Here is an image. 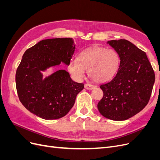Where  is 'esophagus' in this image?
I'll use <instances>...</instances> for the list:
<instances>
[{"label": "esophagus", "mask_w": 160, "mask_h": 160, "mask_svg": "<svg viewBox=\"0 0 160 160\" xmlns=\"http://www.w3.org/2000/svg\"><path fill=\"white\" fill-rule=\"evenodd\" d=\"M85 88L86 89L91 90V89H93L94 88H95V86L90 85V84H85Z\"/></svg>", "instance_id": "obj_1"}]
</instances>
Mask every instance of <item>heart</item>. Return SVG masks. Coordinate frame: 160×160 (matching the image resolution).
Segmentation results:
<instances>
[{
	"label": "heart",
	"mask_w": 160,
	"mask_h": 160,
	"mask_svg": "<svg viewBox=\"0 0 160 160\" xmlns=\"http://www.w3.org/2000/svg\"><path fill=\"white\" fill-rule=\"evenodd\" d=\"M120 63L118 53L113 49L93 47L81 52L77 60L71 61L67 66L72 79L79 81L88 71V74L98 83L112 79L117 73Z\"/></svg>",
	"instance_id": "1"
}]
</instances>
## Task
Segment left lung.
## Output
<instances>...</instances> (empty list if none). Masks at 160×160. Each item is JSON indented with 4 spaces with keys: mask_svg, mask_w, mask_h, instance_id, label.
I'll use <instances>...</instances> for the list:
<instances>
[{
    "mask_svg": "<svg viewBox=\"0 0 160 160\" xmlns=\"http://www.w3.org/2000/svg\"><path fill=\"white\" fill-rule=\"evenodd\" d=\"M118 53V73L107 83L100 85L103 97L98 104L105 118L124 121L140 112L149 102L155 74L146 52L129 41L107 42Z\"/></svg>",
    "mask_w": 160,
    "mask_h": 160,
    "instance_id": "obj_1",
    "label": "left lung"
}]
</instances>
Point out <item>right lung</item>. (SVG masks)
Wrapping results in <instances>:
<instances>
[{
	"instance_id": "add662e5",
	"label": "right lung",
	"mask_w": 160,
	"mask_h": 160,
	"mask_svg": "<svg viewBox=\"0 0 160 160\" xmlns=\"http://www.w3.org/2000/svg\"><path fill=\"white\" fill-rule=\"evenodd\" d=\"M75 50L71 38L42 40L27 49L16 72L18 98L25 108L42 119L64 117L72 108L84 85L73 81L67 71L58 70L43 78L42 72L59 66H68Z\"/></svg>"
}]
</instances>
